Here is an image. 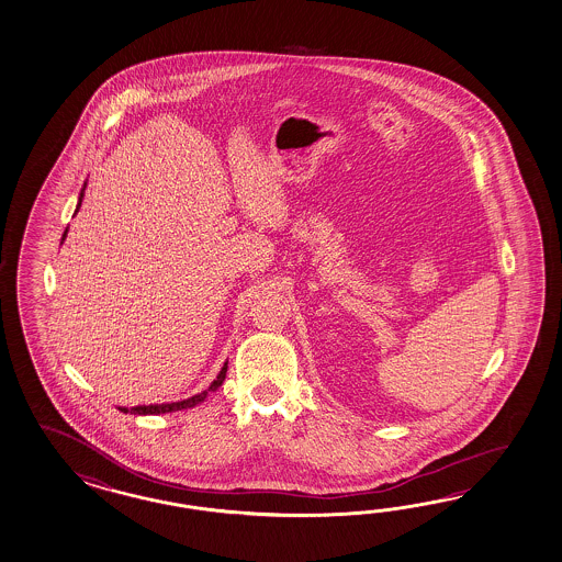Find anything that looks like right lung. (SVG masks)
<instances>
[{"instance_id":"obj_1","label":"right lung","mask_w":562,"mask_h":562,"mask_svg":"<svg viewBox=\"0 0 562 562\" xmlns=\"http://www.w3.org/2000/svg\"><path fill=\"white\" fill-rule=\"evenodd\" d=\"M85 191V189H82ZM82 191L81 196H79V206H81L82 201ZM79 206H77V211H79ZM67 237V232L63 235V239ZM225 373H227V363L221 368L220 375H217V380H213V383L209 385V390L205 392H201V394H196V396L189 397V400H180V402H172V404H150V406H136V408H132V411H127V408H120L122 412H134V414H166V412H177L184 411V408H194L196 404H201L203 400H205L211 392H215L217 387H220L223 380H225Z\"/></svg>"}]
</instances>
